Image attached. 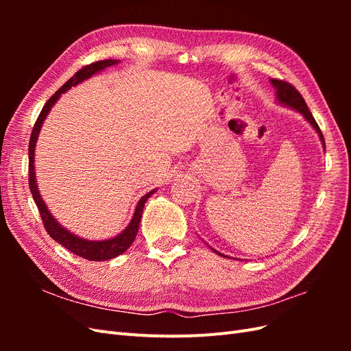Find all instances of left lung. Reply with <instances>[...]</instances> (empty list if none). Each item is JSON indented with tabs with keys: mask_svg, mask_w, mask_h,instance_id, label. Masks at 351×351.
I'll return each instance as SVG.
<instances>
[{
	"mask_svg": "<svg viewBox=\"0 0 351 351\" xmlns=\"http://www.w3.org/2000/svg\"><path fill=\"white\" fill-rule=\"evenodd\" d=\"M271 83H272V86H274L275 89H277V99H278L281 104L287 105V107L294 108L295 111H299L300 114H303L304 119L313 125V129L316 130V133L319 134L321 141H322V145H324V147H325L324 134H322V132H321V129H319V125H317V123L315 121L312 112L309 111V108H307V105H306L303 97L300 95V92L297 90V89L293 86V84H290L289 82H284V80H280V79H271ZM217 253H218V252H217ZM218 254H219V256H224V254H221V253H218Z\"/></svg>",
	"mask_w": 351,
	"mask_h": 351,
	"instance_id": "obj_1",
	"label": "left lung"
}]
</instances>
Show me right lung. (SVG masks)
Segmentation results:
<instances>
[{"mask_svg": "<svg viewBox=\"0 0 351 351\" xmlns=\"http://www.w3.org/2000/svg\"><path fill=\"white\" fill-rule=\"evenodd\" d=\"M119 61L114 60H101L97 62H92L89 66H84L83 69H80L73 77H70L62 86L52 95V97L47 101V104L42 108L38 120L34 125V130H32L30 134V141H29V187H30V193L34 196L35 204L39 209V214L42 218V222H44V227L47 230V232L49 234L51 239H54L56 241H58L62 247L69 249L71 253L77 254L80 258H84L88 261H108L112 259L119 254L124 253L127 249L132 246V243L137 234V230H139L141 226V218L143 214V206L146 204V200L149 199L155 190L149 192L147 195H145L139 202H137V206L134 209V215L130 221V224L127 226V228L114 239L110 240H102V241H92V240H84L80 239L77 236L71 234L70 231H67L64 227H61L58 222L54 219L49 214V210L47 209L44 200L40 199V195L38 192V186H36V178H35V165H34V159H35V146H36V141H38V134L40 132L42 123H44L45 117L48 115L49 110L52 105L57 102V99L61 97V93H64L66 90H69L71 86H76L80 82L89 79L93 74H97L98 71L107 69L112 64H117Z\"/></svg>", "mask_w": 351, "mask_h": 351, "instance_id": "1", "label": "right lung"}]
</instances>
